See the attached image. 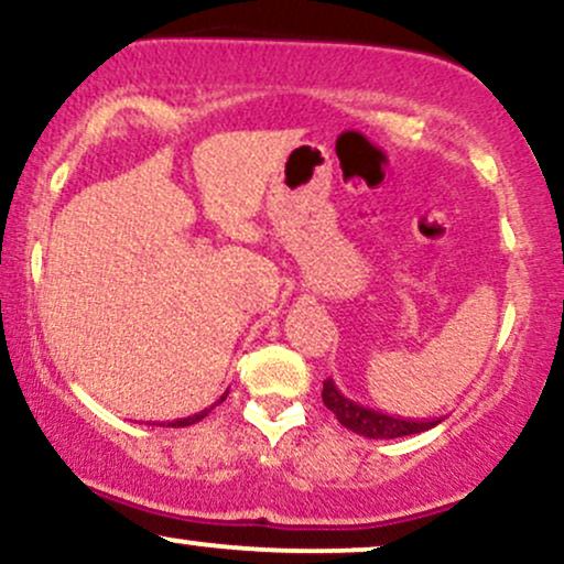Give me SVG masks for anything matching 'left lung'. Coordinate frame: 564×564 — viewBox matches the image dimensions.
<instances>
[{
	"mask_svg": "<svg viewBox=\"0 0 564 564\" xmlns=\"http://www.w3.org/2000/svg\"><path fill=\"white\" fill-rule=\"evenodd\" d=\"M323 403L328 411L339 419L341 426L352 430L355 435H364L371 440H392V437H405V435H419V432L432 430L437 422H413V419H400L390 416V413L373 411V408L355 403L347 394L339 392V387L334 384V379L323 381Z\"/></svg>",
	"mask_w": 564,
	"mask_h": 564,
	"instance_id": "8db88e82",
	"label": "left lung"
}]
</instances>
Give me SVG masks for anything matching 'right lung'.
<instances>
[{"mask_svg":"<svg viewBox=\"0 0 564 564\" xmlns=\"http://www.w3.org/2000/svg\"><path fill=\"white\" fill-rule=\"evenodd\" d=\"M206 413H209V411H200V413H196V416H187V419H177V422H172L170 426H187V424H196V422H200V419L206 416Z\"/></svg>","mask_w":564,"mask_h":564,"instance_id":"add662e5","label":"right lung"}]
</instances>
